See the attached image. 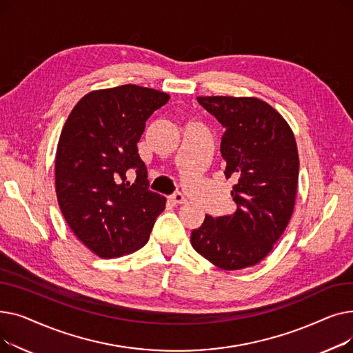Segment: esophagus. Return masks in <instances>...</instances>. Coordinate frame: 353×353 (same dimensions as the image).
<instances>
[{
  "label": "esophagus",
  "mask_w": 353,
  "mask_h": 353,
  "mask_svg": "<svg viewBox=\"0 0 353 353\" xmlns=\"http://www.w3.org/2000/svg\"><path fill=\"white\" fill-rule=\"evenodd\" d=\"M170 200L174 203V205H183V203H186V197H184V194L180 193V192H176V193L170 197Z\"/></svg>",
  "instance_id": "34e87169"
}]
</instances>
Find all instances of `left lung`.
Masks as SVG:
<instances>
[{"label":"left lung","instance_id":"8db88e82","mask_svg":"<svg viewBox=\"0 0 353 353\" xmlns=\"http://www.w3.org/2000/svg\"><path fill=\"white\" fill-rule=\"evenodd\" d=\"M226 128L220 152L234 177L233 214L206 216L192 232L193 249L225 270L254 266L269 254L293 213L299 156L289 124L254 97H197Z\"/></svg>","mask_w":353,"mask_h":353}]
</instances>
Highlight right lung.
I'll list each match as a JSON object with an SVG mask.
<instances>
[{
    "mask_svg": "<svg viewBox=\"0 0 353 353\" xmlns=\"http://www.w3.org/2000/svg\"><path fill=\"white\" fill-rule=\"evenodd\" d=\"M165 92L125 84L91 91L70 113L55 156V192L72 233L110 259L143 248L165 199L148 189L137 143ZM134 168L132 185L125 177Z\"/></svg>",
    "mask_w": 353,
    "mask_h": 353,
    "instance_id": "1",
    "label": "right lung"
}]
</instances>
